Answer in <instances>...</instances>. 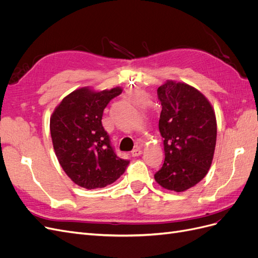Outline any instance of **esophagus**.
<instances>
[{
  "label": "esophagus",
  "mask_w": 258,
  "mask_h": 258,
  "mask_svg": "<svg viewBox=\"0 0 258 258\" xmlns=\"http://www.w3.org/2000/svg\"><path fill=\"white\" fill-rule=\"evenodd\" d=\"M141 153H142V151H141V148H140V147H136L135 150L131 151V155L134 156V157H137V156H140V155H141Z\"/></svg>",
  "instance_id": "34e87169"
}]
</instances>
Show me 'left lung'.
<instances>
[{
  "mask_svg": "<svg viewBox=\"0 0 258 258\" xmlns=\"http://www.w3.org/2000/svg\"><path fill=\"white\" fill-rule=\"evenodd\" d=\"M161 103L159 131L165 161L155 173L163 188L184 191L204 178L216 144V118L212 106L191 86L168 81L157 89Z\"/></svg>",
  "mask_w": 258,
  "mask_h": 258,
  "instance_id": "obj_1",
  "label": "left lung"
}]
</instances>
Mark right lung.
Wrapping results in <instances>:
<instances>
[{
    "instance_id": "add662e5",
    "label": "right lung",
    "mask_w": 258,
    "mask_h": 258,
    "mask_svg": "<svg viewBox=\"0 0 258 258\" xmlns=\"http://www.w3.org/2000/svg\"><path fill=\"white\" fill-rule=\"evenodd\" d=\"M120 88L93 92L81 88L70 93L50 118V135L59 163L68 176L87 189L114 183L129 160L116 155L102 126L104 108Z\"/></svg>"
}]
</instances>
